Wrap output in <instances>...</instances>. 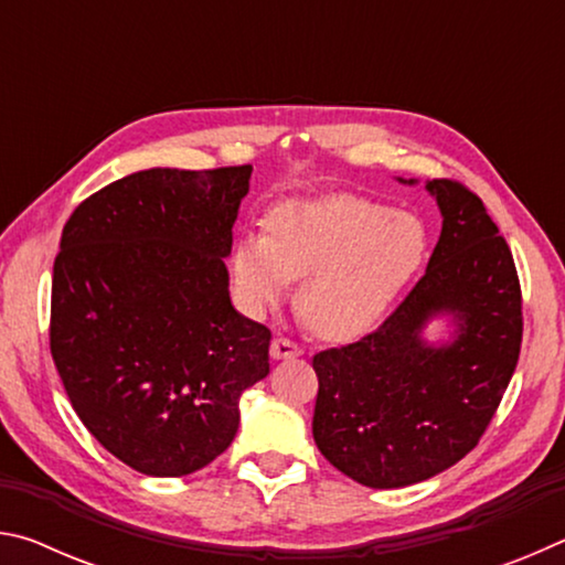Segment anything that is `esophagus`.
Wrapping results in <instances>:
<instances>
[{
	"mask_svg": "<svg viewBox=\"0 0 565 565\" xmlns=\"http://www.w3.org/2000/svg\"><path fill=\"white\" fill-rule=\"evenodd\" d=\"M271 356H274V359H296V356H301V349L296 347V343H294L291 339L276 337V339L271 341Z\"/></svg>",
	"mask_w": 565,
	"mask_h": 565,
	"instance_id": "esophagus-1",
	"label": "esophagus"
}]
</instances>
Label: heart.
<instances>
[{"label": "heart", "instance_id": "b5f03b06", "mask_svg": "<svg viewBox=\"0 0 565 565\" xmlns=\"http://www.w3.org/2000/svg\"><path fill=\"white\" fill-rule=\"evenodd\" d=\"M428 252L418 216L371 199L333 194L286 202L266 234H246L232 252V279L252 313H266L303 279L299 313L313 333L351 341L384 319Z\"/></svg>", "mask_w": 565, "mask_h": 565}]
</instances>
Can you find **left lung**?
<instances>
[{
	"label": "left lung",
	"mask_w": 565,
	"mask_h": 565,
	"mask_svg": "<svg viewBox=\"0 0 565 565\" xmlns=\"http://www.w3.org/2000/svg\"><path fill=\"white\" fill-rule=\"evenodd\" d=\"M426 189L444 216L426 274L376 331L313 356V441L369 489H401L461 461L521 353V284L499 226L461 181ZM438 312L459 329L451 344L428 348L419 333Z\"/></svg>",
	"instance_id": "obj_1"
}]
</instances>
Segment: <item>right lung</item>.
Listing matches in <instances>:
<instances>
[{
  "mask_svg": "<svg viewBox=\"0 0 565 565\" xmlns=\"http://www.w3.org/2000/svg\"><path fill=\"white\" fill-rule=\"evenodd\" d=\"M252 164L147 169L74 209L52 276L50 349L89 434L147 476L194 473L234 441L271 331L228 299L224 256Z\"/></svg>",
  "mask_w": 565,
  "mask_h": 565,
  "instance_id": "1",
  "label": "right lung"
}]
</instances>
